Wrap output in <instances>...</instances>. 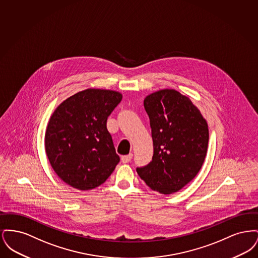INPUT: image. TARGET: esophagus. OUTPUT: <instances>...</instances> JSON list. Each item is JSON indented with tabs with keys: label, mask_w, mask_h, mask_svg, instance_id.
<instances>
[{
	"label": "esophagus",
	"mask_w": 258,
	"mask_h": 258,
	"mask_svg": "<svg viewBox=\"0 0 258 258\" xmlns=\"http://www.w3.org/2000/svg\"><path fill=\"white\" fill-rule=\"evenodd\" d=\"M132 159H133V154L130 153L128 155H125V156L122 157V161H123V163H126V162H130Z\"/></svg>",
	"instance_id": "34e87169"
}]
</instances>
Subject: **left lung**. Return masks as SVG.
Returning <instances> with one entry per match:
<instances>
[{
    "mask_svg": "<svg viewBox=\"0 0 258 258\" xmlns=\"http://www.w3.org/2000/svg\"><path fill=\"white\" fill-rule=\"evenodd\" d=\"M144 107L150 118L154 156L136 171L153 190L171 195L201 169L208 149V123L191 100L174 89L150 94Z\"/></svg>",
    "mask_w": 258,
    "mask_h": 258,
    "instance_id": "left-lung-1",
    "label": "left lung"
}]
</instances>
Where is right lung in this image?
<instances>
[{"mask_svg": "<svg viewBox=\"0 0 258 258\" xmlns=\"http://www.w3.org/2000/svg\"><path fill=\"white\" fill-rule=\"evenodd\" d=\"M122 94L86 89L63 100L45 132V152L55 173L66 184L89 190L103 184L120 161L107 131L111 112Z\"/></svg>", "mask_w": 258, "mask_h": 258, "instance_id": "obj_1", "label": "right lung"}]
</instances>
